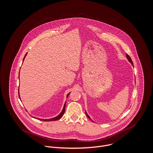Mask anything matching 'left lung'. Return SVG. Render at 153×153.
Returning a JSON list of instances; mask_svg holds the SVG:
<instances>
[{
	"label": "left lung",
	"instance_id": "1",
	"mask_svg": "<svg viewBox=\"0 0 153 153\" xmlns=\"http://www.w3.org/2000/svg\"><path fill=\"white\" fill-rule=\"evenodd\" d=\"M126 56H127V59H128V61H129V62H130V63H131V64H132V65H133V61H132V60H131V58H130V56H128V54H126ZM85 114H86V116H87V117H88V119H90V117H89V116H88V115H87V113H85Z\"/></svg>",
	"mask_w": 153,
	"mask_h": 153
}]
</instances>
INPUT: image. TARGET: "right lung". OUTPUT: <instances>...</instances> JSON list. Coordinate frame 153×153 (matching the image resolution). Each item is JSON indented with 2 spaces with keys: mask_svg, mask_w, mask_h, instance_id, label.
I'll list each match as a JSON object with an SVG mask.
<instances>
[{
  "mask_svg": "<svg viewBox=\"0 0 153 153\" xmlns=\"http://www.w3.org/2000/svg\"><path fill=\"white\" fill-rule=\"evenodd\" d=\"M26 54H27V53L25 54V57H24V59H23V60H24V59H25V57H26ZM69 94H70V93H68V94L67 97H68ZM19 98H20L19 92ZM66 102H65V105H64V107H63V110L62 111L61 113H60L59 116H57V117H54V118H52V119H39V120H42V121H56V120H59V119H60V118L63 116V114H64V113H65V108H66Z\"/></svg>",
  "mask_w": 153,
  "mask_h": 153,
  "instance_id": "obj_1",
  "label": "right lung"
}]
</instances>
